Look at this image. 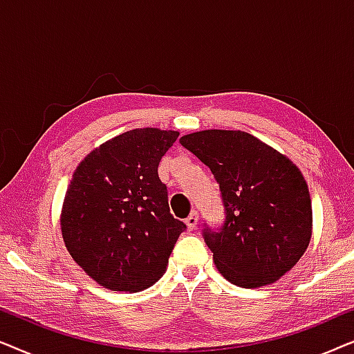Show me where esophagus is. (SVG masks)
<instances>
[{"label": "esophagus", "mask_w": 354, "mask_h": 354, "mask_svg": "<svg viewBox=\"0 0 354 354\" xmlns=\"http://www.w3.org/2000/svg\"><path fill=\"white\" fill-rule=\"evenodd\" d=\"M185 224H187V227H188V229H190V230L195 229L196 224H198V214H196L195 211H193L192 214L187 217V219H185Z\"/></svg>", "instance_id": "34e87169"}]
</instances>
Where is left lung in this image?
Listing matches in <instances>:
<instances>
[{
	"label": "left lung",
	"mask_w": 354,
	"mask_h": 354,
	"mask_svg": "<svg viewBox=\"0 0 354 354\" xmlns=\"http://www.w3.org/2000/svg\"><path fill=\"white\" fill-rule=\"evenodd\" d=\"M180 145L211 169L225 221L203 236L216 268L236 287L258 288L288 272L313 230L311 196L287 156L241 130H201Z\"/></svg>",
	"instance_id": "left-lung-1"
}]
</instances>
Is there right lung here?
<instances>
[{"label": "right lung", "mask_w": 354, "mask_h": 354, "mask_svg": "<svg viewBox=\"0 0 354 354\" xmlns=\"http://www.w3.org/2000/svg\"><path fill=\"white\" fill-rule=\"evenodd\" d=\"M174 130L135 129L93 149L67 187L61 230L72 259L101 287L140 292L166 272L187 229L169 209L159 161Z\"/></svg>", "instance_id": "add662e5"}]
</instances>
